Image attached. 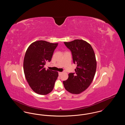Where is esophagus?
I'll return each mask as SVG.
<instances>
[{
    "mask_svg": "<svg viewBox=\"0 0 125 125\" xmlns=\"http://www.w3.org/2000/svg\"><path fill=\"white\" fill-rule=\"evenodd\" d=\"M62 72H59V75L60 76L62 74Z\"/></svg>",
    "mask_w": 125,
    "mask_h": 125,
    "instance_id": "1",
    "label": "esophagus"
}]
</instances>
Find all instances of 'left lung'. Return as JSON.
Returning a JSON list of instances; mask_svg holds the SVG:
<instances>
[{"label":"left lung","instance_id":"1","mask_svg":"<svg viewBox=\"0 0 125 125\" xmlns=\"http://www.w3.org/2000/svg\"><path fill=\"white\" fill-rule=\"evenodd\" d=\"M64 43L71 52L73 63L77 67L75 73H69L63 84L67 91L78 94L87 89L94 79L96 68L95 54L90 44L83 40Z\"/></svg>","mask_w":125,"mask_h":125}]
</instances>
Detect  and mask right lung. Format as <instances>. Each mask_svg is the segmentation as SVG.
<instances>
[{
    "instance_id": "add662e5",
    "label": "right lung",
    "mask_w": 125,
    "mask_h": 125,
    "mask_svg": "<svg viewBox=\"0 0 125 125\" xmlns=\"http://www.w3.org/2000/svg\"><path fill=\"white\" fill-rule=\"evenodd\" d=\"M58 43L40 40L31 43L24 57L23 69L26 79L32 89L40 95H47L53 89L58 73L46 70L44 65L52 60Z\"/></svg>"
}]
</instances>
